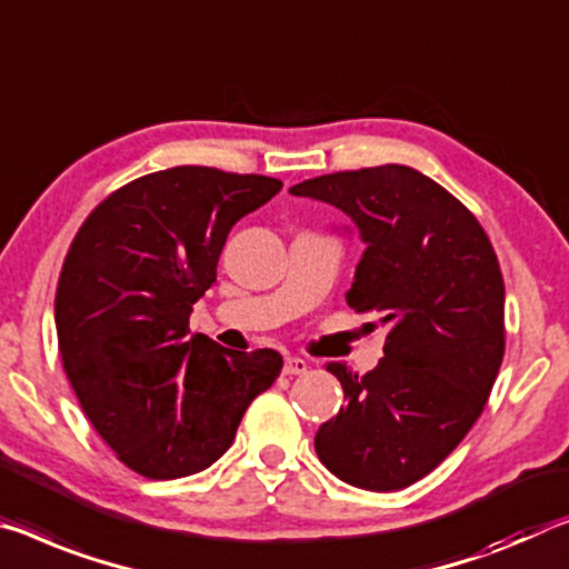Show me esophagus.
Wrapping results in <instances>:
<instances>
[{
	"instance_id": "obj_1",
	"label": "esophagus",
	"mask_w": 569,
	"mask_h": 569,
	"mask_svg": "<svg viewBox=\"0 0 569 569\" xmlns=\"http://www.w3.org/2000/svg\"><path fill=\"white\" fill-rule=\"evenodd\" d=\"M309 372V362L301 357H286L283 362V375H306Z\"/></svg>"
}]
</instances>
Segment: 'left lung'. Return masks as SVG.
Returning a JSON list of instances; mask_svg holds the SVG:
<instances>
[{
	"instance_id": "obj_1",
	"label": "left lung",
	"mask_w": 569,
	"mask_h": 569,
	"mask_svg": "<svg viewBox=\"0 0 569 569\" xmlns=\"http://www.w3.org/2000/svg\"><path fill=\"white\" fill-rule=\"evenodd\" d=\"M293 197L347 214L365 252L347 303L387 329L367 375L329 372L345 408L313 446L329 471L367 491H400L443 463L479 418L503 357V278L479 220L410 167L306 179Z\"/></svg>"
}]
</instances>
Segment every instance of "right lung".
I'll return each mask as SVG.
<instances>
[{
    "label": "right lung",
    "mask_w": 569,
    "mask_h": 569,
    "mask_svg": "<svg viewBox=\"0 0 569 569\" xmlns=\"http://www.w3.org/2000/svg\"><path fill=\"white\" fill-rule=\"evenodd\" d=\"M281 187L212 167L154 171L98 204L68 250L56 293L62 367L98 436L147 479L212 466L281 375L273 349L189 333L232 224Z\"/></svg>",
    "instance_id": "1"
}]
</instances>
